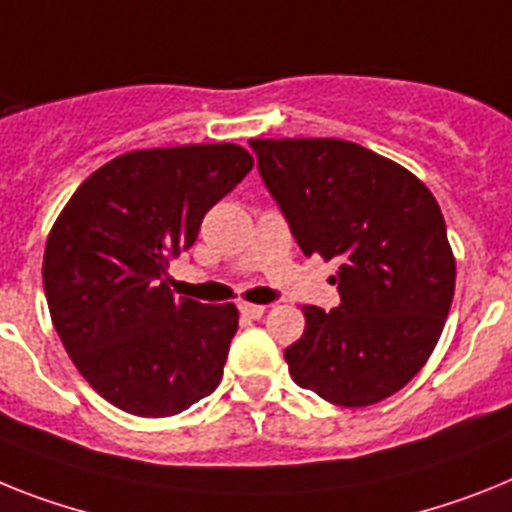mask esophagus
<instances>
[{
	"label": "esophagus",
	"mask_w": 512,
	"mask_h": 512,
	"mask_svg": "<svg viewBox=\"0 0 512 512\" xmlns=\"http://www.w3.org/2000/svg\"><path fill=\"white\" fill-rule=\"evenodd\" d=\"M239 312L249 320H260L265 315V304H239Z\"/></svg>",
	"instance_id": "esophagus-1"
}]
</instances>
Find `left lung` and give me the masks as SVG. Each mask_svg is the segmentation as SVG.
<instances>
[{"label":"left lung","instance_id":"1","mask_svg":"<svg viewBox=\"0 0 512 512\" xmlns=\"http://www.w3.org/2000/svg\"><path fill=\"white\" fill-rule=\"evenodd\" d=\"M304 255L338 260L341 304L302 307L283 351L299 388L359 409L398 390L435 351L455 260L432 192L398 163L336 137L249 140Z\"/></svg>","mask_w":512,"mask_h":512}]
</instances>
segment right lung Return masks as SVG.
<instances>
[{"instance_id": "1", "label": "right lung", "mask_w": 512, "mask_h": 512, "mask_svg": "<svg viewBox=\"0 0 512 512\" xmlns=\"http://www.w3.org/2000/svg\"><path fill=\"white\" fill-rule=\"evenodd\" d=\"M252 169L239 145L132 150L85 179L46 242L44 289L64 349L98 395L135 416H174L218 388L234 304L169 289V260Z\"/></svg>"}]
</instances>
